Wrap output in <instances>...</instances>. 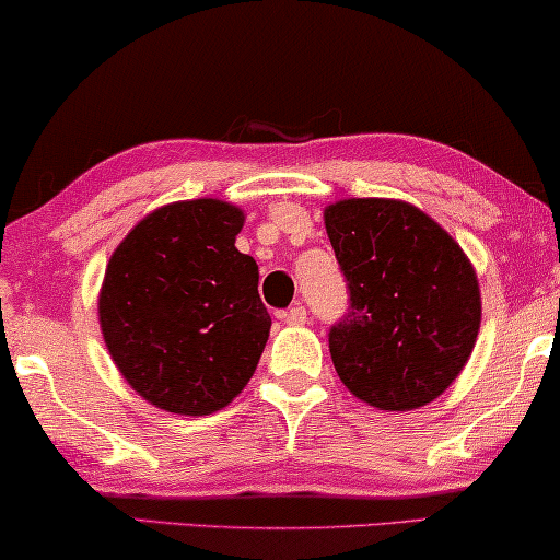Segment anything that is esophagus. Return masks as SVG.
<instances>
[{
  "instance_id": "obj_1",
  "label": "esophagus",
  "mask_w": 560,
  "mask_h": 560,
  "mask_svg": "<svg viewBox=\"0 0 560 560\" xmlns=\"http://www.w3.org/2000/svg\"><path fill=\"white\" fill-rule=\"evenodd\" d=\"M281 319L287 322V324H291V327H299V324H306L308 316H306V308L296 304V306H291L289 312H283Z\"/></svg>"
}]
</instances>
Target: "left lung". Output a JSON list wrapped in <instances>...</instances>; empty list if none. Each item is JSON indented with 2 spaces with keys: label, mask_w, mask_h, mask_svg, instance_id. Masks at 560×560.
<instances>
[{
  "label": "left lung",
  "mask_w": 560,
  "mask_h": 560,
  "mask_svg": "<svg viewBox=\"0 0 560 560\" xmlns=\"http://www.w3.org/2000/svg\"><path fill=\"white\" fill-rule=\"evenodd\" d=\"M324 223L349 291L347 314L329 329L339 380L380 410L432 402L480 329V289L463 248L402 200H339Z\"/></svg>",
  "instance_id": "left-lung-1"
}]
</instances>
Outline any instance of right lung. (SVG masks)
<instances>
[{
  "mask_svg": "<svg viewBox=\"0 0 560 560\" xmlns=\"http://www.w3.org/2000/svg\"><path fill=\"white\" fill-rule=\"evenodd\" d=\"M244 213L213 198L145 215L107 264L100 327L113 362L150 405L211 415L252 380L271 316L241 254Z\"/></svg>",
  "mask_w": 560,
  "mask_h": 560,
  "instance_id": "1",
  "label": "right lung"
}]
</instances>
